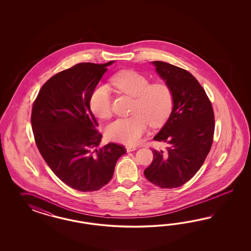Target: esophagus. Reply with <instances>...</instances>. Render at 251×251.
<instances>
[{"mask_svg":"<svg viewBox=\"0 0 251 251\" xmlns=\"http://www.w3.org/2000/svg\"><path fill=\"white\" fill-rule=\"evenodd\" d=\"M126 149H127V152H132V151H135L137 149V147L135 146H131V145H127L126 146Z\"/></svg>","mask_w":251,"mask_h":251,"instance_id":"34e87169","label":"esophagus"}]
</instances>
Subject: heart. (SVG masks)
Returning a JSON list of instances; mask_svg holds the SVG:
<instances>
[{
    "label": "heart",
    "mask_w": 251,
    "mask_h": 251,
    "mask_svg": "<svg viewBox=\"0 0 251 251\" xmlns=\"http://www.w3.org/2000/svg\"><path fill=\"white\" fill-rule=\"evenodd\" d=\"M110 83L119 91L134 98V101L131 116L119 118L106 127V137L109 140L134 145L146 131L149 122L157 126L166 122L171 113L174 95L167 83H151L148 77L131 70L117 73L110 78ZM89 106L92 112L100 119L111 117L112 98L107 85L99 84L95 87Z\"/></svg>",
    "instance_id": "1"
}]
</instances>
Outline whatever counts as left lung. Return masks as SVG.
<instances>
[{
    "mask_svg": "<svg viewBox=\"0 0 251 251\" xmlns=\"http://www.w3.org/2000/svg\"><path fill=\"white\" fill-rule=\"evenodd\" d=\"M172 88L174 106L167 122L153 138L167 143L165 152L152 149V164L145 177L162 189L188 182L204 163L213 145L214 113L205 90L190 72L164 61H152Z\"/></svg>",
    "mask_w": 251,
    "mask_h": 251,
    "instance_id": "1",
    "label": "left lung"
}]
</instances>
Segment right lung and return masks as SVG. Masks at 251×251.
Listing matches in <instances>:
<instances>
[{
    "label": "right lung",
    "instance_id": "obj_1",
    "mask_svg": "<svg viewBox=\"0 0 251 251\" xmlns=\"http://www.w3.org/2000/svg\"><path fill=\"white\" fill-rule=\"evenodd\" d=\"M112 62H82L56 74L42 85L32 106L38 151L62 182L79 191L106 185L127 152L113 143L99 147L102 134L89 106L92 92Z\"/></svg>",
    "mask_w": 251,
    "mask_h": 251
}]
</instances>
